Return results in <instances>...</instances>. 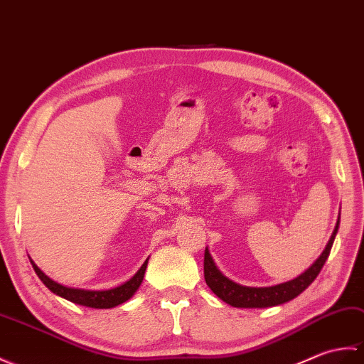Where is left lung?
I'll list each match as a JSON object with an SVG mask.
<instances>
[{"instance_id":"1","label":"left lung","mask_w":364,"mask_h":364,"mask_svg":"<svg viewBox=\"0 0 364 364\" xmlns=\"http://www.w3.org/2000/svg\"><path fill=\"white\" fill-rule=\"evenodd\" d=\"M338 228H340V218H338L333 233L332 237H330L326 249L322 250V254L316 258V262H314L309 269L304 271L301 276H297L293 280H288L284 282V284L272 287H245L228 279L220 269H218V266L213 262V257L210 255L208 249L205 247V284L218 297L221 299V301L232 306H237V309H266V306H276L280 304H285L301 294L304 289L309 288L311 285V282L318 277L322 266H324L326 260L328 258L330 249L333 246Z\"/></svg>"}]
</instances>
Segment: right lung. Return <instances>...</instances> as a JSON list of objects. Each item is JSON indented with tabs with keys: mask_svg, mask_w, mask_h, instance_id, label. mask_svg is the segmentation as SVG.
Instances as JSON below:
<instances>
[{
	"mask_svg": "<svg viewBox=\"0 0 364 364\" xmlns=\"http://www.w3.org/2000/svg\"><path fill=\"white\" fill-rule=\"evenodd\" d=\"M31 260V257H29ZM148 260L141 264V268L134 274V277L129 279L124 284H121L119 287L110 288V289H84V288H73V287H65L59 284V282L53 280L51 277H48L46 274L38 268V266L31 260L32 268H34L36 274L38 279L43 282L45 287L53 291L55 296L67 299V301L77 304V305H84V306H90V309H114V306H118L121 304H124L129 301L135 293L136 289L140 288L143 277H144V271H146Z\"/></svg>",
	"mask_w": 364,
	"mask_h": 364,
	"instance_id": "obj_1",
	"label": "right lung"
}]
</instances>
